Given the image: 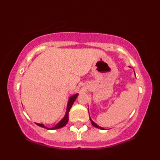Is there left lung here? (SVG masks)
I'll use <instances>...</instances> for the list:
<instances>
[{
  "label": "left lung",
  "instance_id": "1",
  "mask_svg": "<svg viewBox=\"0 0 160 160\" xmlns=\"http://www.w3.org/2000/svg\"><path fill=\"white\" fill-rule=\"evenodd\" d=\"M130 68H131V67H130ZM89 120H90V121H91V123L92 124V126H95V127H96V128H100V129H102V130L104 129V128H102V127H101V126H98V125H97L96 123H95V122H94V121H93L92 120V119L90 118V117H89Z\"/></svg>",
  "mask_w": 160,
  "mask_h": 160
}]
</instances>
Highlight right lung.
I'll list each match as a JSON object with an SVG mask.
<instances>
[{
    "mask_svg": "<svg viewBox=\"0 0 160 160\" xmlns=\"http://www.w3.org/2000/svg\"><path fill=\"white\" fill-rule=\"evenodd\" d=\"M78 95H79L78 93H76V94H74V95H71V96L69 97L68 102V104H67V108H66V112H65V116H64L63 118H62V120H60L59 122H58L56 125H55V126H53V127L48 128V127H47V126H46L44 124H43V123H37V122H35L36 125H38V126H40V127H42V128H47V129H51V130L58 129V128L64 127V126H65V125L68 123V113H69V111H70V110H71V107H72V105H73V104H74V102H75V100H76V98H78Z\"/></svg>",
    "mask_w": 160,
    "mask_h": 160,
    "instance_id": "right-lung-1",
    "label": "right lung"
}]
</instances>
